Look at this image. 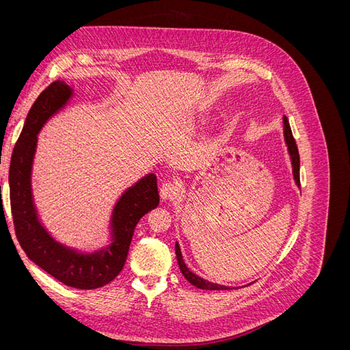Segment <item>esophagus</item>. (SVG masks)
Wrapping results in <instances>:
<instances>
[{
    "instance_id": "34e87169",
    "label": "esophagus",
    "mask_w": 350,
    "mask_h": 350,
    "mask_svg": "<svg viewBox=\"0 0 350 350\" xmlns=\"http://www.w3.org/2000/svg\"><path fill=\"white\" fill-rule=\"evenodd\" d=\"M161 198L163 201L167 200H175L179 196V185L176 183H166L162 185L161 188Z\"/></svg>"
}]
</instances>
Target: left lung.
<instances>
[{"label":"left lung","mask_w":350,"mask_h":350,"mask_svg":"<svg viewBox=\"0 0 350 350\" xmlns=\"http://www.w3.org/2000/svg\"><path fill=\"white\" fill-rule=\"evenodd\" d=\"M283 137H284V143L286 147H288V153L291 156V163H292V174H293V179H295V184L301 187L299 184V153H298V146L295 143V139L292 135V130H291V125L289 121L286 116H283ZM175 254H176V260H178V266L181 273L184 274V278L191 283L193 286L198 289H204V291H228L230 289L229 286H224V284H216V283H211L204 280L203 278L197 276L196 273H193L187 267V264L184 262L183 258V254H181V248H179V243H175Z\"/></svg>","instance_id":"left-lung-1"}]
</instances>
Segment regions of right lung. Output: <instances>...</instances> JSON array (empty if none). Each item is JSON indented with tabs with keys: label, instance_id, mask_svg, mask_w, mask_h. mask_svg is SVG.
I'll return each instance as SVG.
<instances>
[{
	"label": "right lung",
	"instance_id": "right-lung-1",
	"mask_svg": "<svg viewBox=\"0 0 350 350\" xmlns=\"http://www.w3.org/2000/svg\"><path fill=\"white\" fill-rule=\"evenodd\" d=\"M74 90L62 80L42 92L26 116L10 163V204L16 237L26 256L61 283L76 289H98L112 282L122 270L139 220L159 204L154 174H147L129 187L116 201L109 220V241L86 252L58 242L42 225L31 193V167L38 134L57 112L66 107Z\"/></svg>",
	"mask_w": 350,
	"mask_h": 350
}]
</instances>
